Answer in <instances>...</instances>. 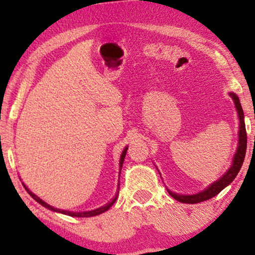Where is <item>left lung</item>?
Instances as JSON below:
<instances>
[{"label": "left lung", "instance_id": "obj_1", "mask_svg": "<svg viewBox=\"0 0 255 255\" xmlns=\"http://www.w3.org/2000/svg\"><path fill=\"white\" fill-rule=\"evenodd\" d=\"M230 96H231V98L234 99V103H235L236 110H238L239 119H240L239 147H238V151H236L235 157H234L233 165L230 166V169L228 170V172L224 175V176H222L218 181H216V182H213L211 186L207 187V189H205L204 192L198 193V194L178 195L170 191H168L169 194H170L174 199H176L177 201H180V203L198 204V203H201V201L209 200V199L216 197L219 192L223 191L225 187L233 182L234 178L238 176L240 169H241V166H242V163H244V160H245L246 150H247V131H246V126H245V121H244V110H242L241 104H240L239 97L236 95H234V93H230Z\"/></svg>", "mask_w": 255, "mask_h": 255}]
</instances>
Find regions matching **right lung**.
<instances>
[{
	"mask_svg": "<svg viewBox=\"0 0 255 255\" xmlns=\"http://www.w3.org/2000/svg\"><path fill=\"white\" fill-rule=\"evenodd\" d=\"M126 153H127V147L125 148V151L122 152V156H121V158H120V169L122 168V164H124V160H125ZM119 186H120V184H119ZM24 187H25V186H24ZM25 189H26V191H27L28 194H30L31 197L33 198L34 200L37 201V203H39L40 205H43V206H44V207H46V209L51 210V211H56V212H60V213H64V215L73 216V217H92V216H97V215H101V213H103V212H105V211H108V210L110 209V207H111V205H113L114 203H115V200H116V199H118V194H119V192H118V194H116V197L113 199V201H110V203L105 205V206H102V207H99V209H97V210H93V211H89V212H69V211H64V210H58V209H54V207L50 206V205H48V204H46V203H44V201L42 200V199H39V198H38L36 194H33V193H32V192L30 191V189H27V188H26V187H25Z\"/></svg>",
	"mask_w": 255,
	"mask_h": 255,
	"instance_id": "add662e5",
	"label": "right lung"
}]
</instances>
